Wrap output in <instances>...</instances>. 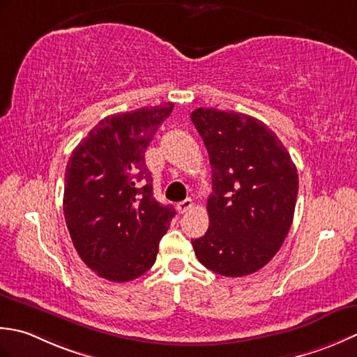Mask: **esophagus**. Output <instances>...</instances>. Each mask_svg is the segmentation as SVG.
Listing matches in <instances>:
<instances>
[{
    "instance_id": "34e87169",
    "label": "esophagus",
    "mask_w": 357,
    "mask_h": 357,
    "mask_svg": "<svg viewBox=\"0 0 357 357\" xmlns=\"http://www.w3.org/2000/svg\"><path fill=\"white\" fill-rule=\"evenodd\" d=\"M192 208V200L191 199H186V200H183V202H180V203H177V211L180 214H185V213H188L189 209Z\"/></svg>"
}]
</instances>
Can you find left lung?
Segmentation results:
<instances>
[{"label": "left lung", "mask_w": 357, "mask_h": 357, "mask_svg": "<svg viewBox=\"0 0 357 357\" xmlns=\"http://www.w3.org/2000/svg\"><path fill=\"white\" fill-rule=\"evenodd\" d=\"M191 120L213 168L209 228L192 240L195 256L220 275L256 273L280 250L293 223L296 165L279 137L250 115L199 107Z\"/></svg>", "instance_id": "obj_1"}]
</instances>
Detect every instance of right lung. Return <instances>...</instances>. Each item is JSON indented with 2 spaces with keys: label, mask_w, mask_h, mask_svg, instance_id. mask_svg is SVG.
Listing matches in <instances>:
<instances>
[{
  "label": "right lung",
  "mask_w": 357,
  "mask_h": 357,
  "mask_svg": "<svg viewBox=\"0 0 357 357\" xmlns=\"http://www.w3.org/2000/svg\"><path fill=\"white\" fill-rule=\"evenodd\" d=\"M174 105L109 115L72 152L63 209L78 256L100 278L129 282L155 264L176 211L154 199L144 152Z\"/></svg>",
  "instance_id": "right-lung-1"
}]
</instances>
